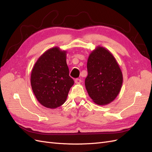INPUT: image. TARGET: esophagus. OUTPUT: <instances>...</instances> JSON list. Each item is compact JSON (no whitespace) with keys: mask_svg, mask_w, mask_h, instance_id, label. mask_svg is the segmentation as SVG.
<instances>
[{"mask_svg":"<svg viewBox=\"0 0 152 152\" xmlns=\"http://www.w3.org/2000/svg\"><path fill=\"white\" fill-rule=\"evenodd\" d=\"M75 81V83H76V84H80V83H81V80L80 79H79V78H76Z\"/></svg>","mask_w":152,"mask_h":152,"instance_id":"esophagus-1","label":"esophagus"}]
</instances>
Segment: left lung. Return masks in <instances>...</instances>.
I'll return each mask as SVG.
<instances>
[{"label":"left lung","mask_w":152,"mask_h":152,"mask_svg":"<svg viewBox=\"0 0 152 152\" xmlns=\"http://www.w3.org/2000/svg\"><path fill=\"white\" fill-rule=\"evenodd\" d=\"M87 71L85 85L93 102L98 105L113 102L123 81L121 70L113 54L103 47H96L88 56Z\"/></svg>","instance_id":"obj_1"}]
</instances>
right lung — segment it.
Masks as SVG:
<instances>
[{"label":"right lung","mask_w":152,"mask_h":152,"mask_svg":"<svg viewBox=\"0 0 152 152\" xmlns=\"http://www.w3.org/2000/svg\"><path fill=\"white\" fill-rule=\"evenodd\" d=\"M66 50L58 47L50 48L39 57L31 75V85L42 105L56 108L67 99L74 80L69 76Z\"/></svg>","instance_id":"obj_1"}]
</instances>
